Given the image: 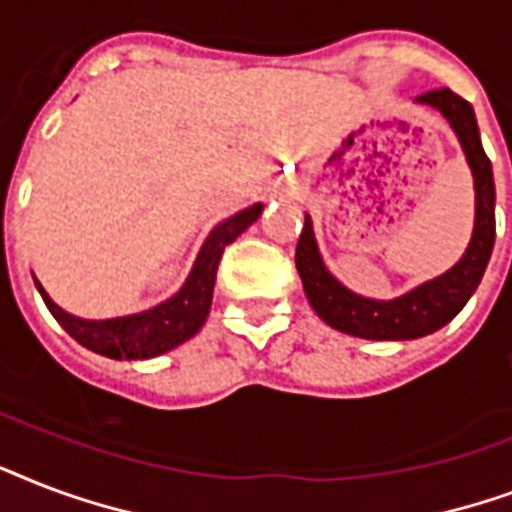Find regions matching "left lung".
Listing matches in <instances>:
<instances>
[{
	"mask_svg": "<svg viewBox=\"0 0 512 512\" xmlns=\"http://www.w3.org/2000/svg\"><path fill=\"white\" fill-rule=\"evenodd\" d=\"M419 104L435 106L449 120L459 144L465 149L467 162L473 168L475 178V229L473 240L467 245L465 256L457 267H451L446 275L435 277L430 283L419 285L406 296L392 301H371L347 291L339 280L326 269L318 253V243L312 235L310 216H304L299 243H296V269H299L304 293L310 299L312 310L326 320L328 326L342 334L360 336V339H417L446 326L454 315L467 304L483 277V269L489 264L491 248H494V178H491V162L481 146L478 122H475L473 106L465 98L451 93L449 87L427 90L417 98Z\"/></svg>",
	"mask_w": 512,
	"mask_h": 512,
	"instance_id": "obj_1",
	"label": "left lung"
}]
</instances>
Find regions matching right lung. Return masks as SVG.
Returning <instances> with one entry per match:
<instances>
[{
	"label": "right lung",
	"mask_w": 512,
	"mask_h": 512,
	"mask_svg": "<svg viewBox=\"0 0 512 512\" xmlns=\"http://www.w3.org/2000/svg\"><path fill=\"white\" fill-rule=\"evenodd\" d=\"M261 216V205H251L232 219L221 221L213 229L211 237L202 245L200 256L194 261L192 275L184 283V288L168 299L160 307H154L141 315H128V318L114 320H82L63 312L45 288L37 283L47 310L63 326V331L74 336L82 347L106 355L114 360H144L157 358L162 352H170L186 339H192L202 328L213 301V283H216V269H219L221 253L229 243H235L237 235L251 227Z\"/></svg>",
	"instance_id": "right-lung-1"
}]
</instances>
